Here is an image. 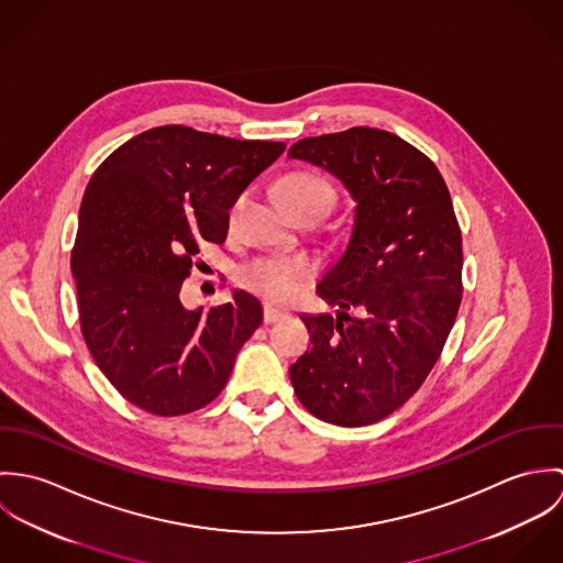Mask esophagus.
<instances>
[{
    "instance_id": "34e87169",
    "label": "esophagus",
    "mask_w": 563,
    "mask_h": 563,
    "mask_svg": "<svg viewBox=\"0 0 563 563\" xmlns=\"http://www.w3.org/2000/svg\"><path fill=\"white\" fill-rule=\"evenodd\" d=\"M288 314L286 312H279L271 306H264V324H273V322L284 321Z\"/></svg>"
}]
</instances>
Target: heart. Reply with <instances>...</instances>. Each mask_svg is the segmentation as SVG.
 <instances>
[{
    "instance_id": "heart-1",
    "label": "heart",
    "mask_w": 563,
    "mask_h": 563,
    "mask_svg": "<svg viewBox=\"0 0 563 563\" xmlns=\"http://www.w3.org/2000/svg\"><path fill=\"white\" fill-rule=\"evenodd\" d=\"M279 203L292 212L303 206H319L327 210L333 201V190L314 173H290L275 186ZM312 266L303 257H262L241 271V282L260 297L286 303L292 301L310 282Z\"/></svg>"
}]
</instances>
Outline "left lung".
Returning <instances> with one entry per match:
<instances>
[{"label":"left lung","mask_w":563,"mask_h":563,"mask_svg":"<svg viewBox=\"0 0 563 563\" xmlns=\"http://www.w3.org/2000/svg\"><path fill=\"white\" fill-rule=\"evenodd\" d=\"M288 156L338 177L355 201L349 244L317 284L338 317H301L312 349L290 382L324 422L373 424L422 386L457 317L464 255L453 201L438 166L386 130L303 139Z\"/></svg>","instance_id":"obj_1"}]
</instances>
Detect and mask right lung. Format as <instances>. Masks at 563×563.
<instances>
[{"label": "right lung", "mask_w": 563, "mask_h": 563, "mask_svg": "<svg viewBox=\"0 0 563 563\" xmlns=\"http://www.w3.org/2000/svg\"><path fill=\"white\" fill-rule=\"evenodd\" d=\"M284 150L162 125L92 173L71 253L81 333L101 373L136 407L181 416L225 388L262 306L234 290L230 303L186 310L179 290L199 244L225 242L230 208Z\"/></svg>", "instance_id": "add662e5"}]
</instances>
